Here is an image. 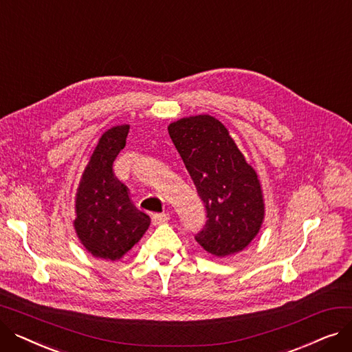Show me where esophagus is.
Instances as JSON below:
<instances>
[{"label":"esophagus","instance_id":"esophagus-1","mask_svg":"<svg viewBox=\"0 0 352 352\" xmlns=\"http://www.w3.org/2000/svg\"><path fill=\"white\" fill-rule=\"evenodd\" d=\"M151 219H153V226H161V224H165V223H168V219H170V214H154L153 217H151Z\"/></svg>","mask_w":352,"mask_h":352}]
</instances>
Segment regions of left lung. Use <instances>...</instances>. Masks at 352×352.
I'll return each instance as SVG.
<instances>
[{
  "label": "left lung",
  "instance_id": "1",
  "mask_svg": "<svg viewBox=\"0 0 352 352\" xmlns=\"http://www.w3.org/2000/svg\"><path fill=\"white\" fill-rule=\"evenodd\" d=\"M168 133L206 206L207 223L197 243L218 258L241 252L260 232L265 215L255 170L226 125L208 114L174 121Z\"/></svg>",
  "mask_w": 352,
  "mask_h": 352
}]
</instances>
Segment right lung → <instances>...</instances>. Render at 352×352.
<instances>
[{"label":"right lung","mask_w":352,"mask_h":352,"mask_svg":"<svg viewBox=\"0 0 352 352\" xmlns=\"http://www.w3.org/2000/svg\"><path fill=\"white\" fill-rule=\"evenodd\" d=\"M128 131L129 125L124 124L101 135L76 194L74 230L91 255L108 261L122 258L151 224L150 217L134 207L126 187L113 171Z\"/></svg>","instance_id":"1"}]
</instances>
